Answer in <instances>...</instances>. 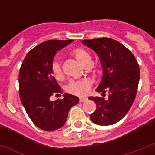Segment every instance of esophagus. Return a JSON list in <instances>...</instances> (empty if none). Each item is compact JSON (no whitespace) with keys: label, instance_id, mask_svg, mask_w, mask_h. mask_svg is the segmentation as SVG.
<instances>
[{"label":"esophagus","instance_id":"34e87169","mask_svg":"<svg viewBox=\"0 0 155 155\" xmlns=\"http://www.w3.org/2000/svg\"><path fill=\"white\" fill-rule=\"evenodd\" d=\"M87 97H80V102H81V103H82V102L86 101H87Z\"/></svg>","mask_w":155,"mask_h":155}]
</instances>
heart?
Segmentation results:
<instances>
[{
	"instance_id": "heart-1",
	"label": "heart",
	"mask_w": 155,
	"mask_h": 155,
	"mask_svg": "<svg viewBox=\"0 0 155 155\" xmlns=\"http://www.w3.org/2000/svg\"><path fill=\"white\" fill-rule=\"evenodd\" d=\"M72 55L79 63L84 67L87 63H92V58L89 53L82 48H75L71 51ZM51 72L56 80L63 79V71L60 64L57 62H54L51 66ZM92 83L88 80H82L79 81H72L68 86V91L71 93L78 96H84L90 92Z\"/></svg>"
}]
</instances>
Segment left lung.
I'll return each mask as SVG.
<instances>
[{
    "instance_id": "8db88e82",
    "label": "left lung",
    "mask_w": 155,
    "mask_h": 155,
    "mask_svg": "<svg viewBox=\"0 0 155 155\" xmlns=\"http://www.w3.org/2000/svg\"><path fill=\"white\" fill-rule=\"evenodd\" d=\"M81 42L94 51L101 61L102 77L96 91L108 92L106 101L99 97H88L97 104L90 118L97 125H113L125 117L134 103L140 77L138 63L130 51L112 38Z\"/></svg>"
}]
</instances>
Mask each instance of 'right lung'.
<instances>
[{
  "instance_id": "1",
  "label": "right lung",
  "mask_w": 155,
  "mask_h": 155,
  "mask_svg": "<svg viewBox=\"0 0 155 155\" xmlns=\"http://www.w3.org/2000/svg\"><path fill=\"white\" fill-rule=\"evenodd\" d=\"M73 40H48L38 45L26 54L19 73V94L28 116L38 127L54 131L63 127L68 112L79 103V97L69 93L62 100L50 97L61 91L51 72L56 53ZM58 95V94H57Z\"/></svg>"
}]
</instances>
